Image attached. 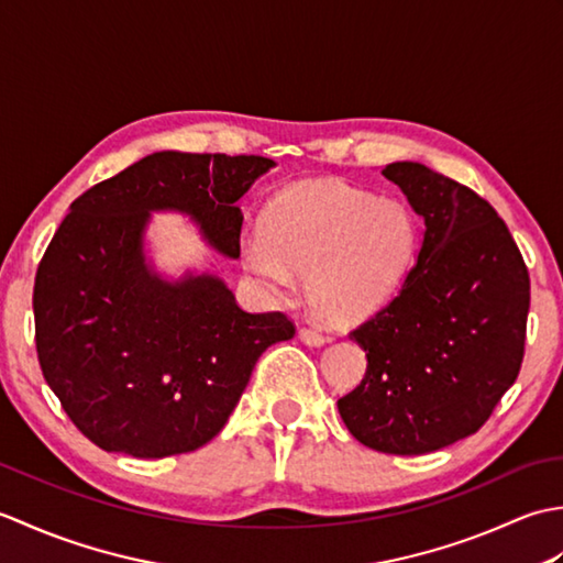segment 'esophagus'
Returning a JSON list of instances; mask_svg holds the SVG:
<instances>
[{
    "mask_svg": "<svg viewBox=\"0 0 563 563\" xmlns=\"http://www.w3.org/2000/svg\"><path fill=\"white\" fill-rule=\"evenodd\" d=\"M300 341L302 343H307V345H314V349H319V345H324L327 343V339H324V333L321 331H317V329H300Z\"/></svg>",
    "mask_w": 563,
    "mask_h": 563,
    "instance_id": "1",
    "label": "esophagus"
}]
</instances>
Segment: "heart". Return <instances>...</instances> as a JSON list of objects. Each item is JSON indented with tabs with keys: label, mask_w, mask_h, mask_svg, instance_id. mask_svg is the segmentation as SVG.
I'll return each mask as SVG.
<instances>
[{
	"label": "heart",
	"mask_w": 563,
	"mask_h": 563,
	"mask_svg": "<svg viewBox=\"0 0 563 563\" xmlns=\"http://www.w3.org/2000/svg\"><path fill=\"white\" fill-rule=\"evenodd\" d=\"M416 251V220L399 200L343 181L292 186L266 210V234H246L242 263L273 297L307 275V300L329 321L365 319L399 288Z\"/></svg>",
	"instance_id": "b5f03b06"
}]
</instances>
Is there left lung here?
<instances>
[{"instance_id":"8db88e82","label":"left lung","mask_w":563,"mask_h":563,"mask_svg":"<svg viewBox=\"0 0 563 563\" xmlns=\"http://www.w3.org/2000/svg\"><path fill=\"white\" fill-rule=\"evenodd\" d=\"M426 232L394 300L351 339L367 355L339 399L351 435L377 452L423 454L479 430L520 373L528 266L488 202L418 162H394Z\"/></svg>"}]
</instances>
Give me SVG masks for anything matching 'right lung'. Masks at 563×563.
<instances>
[{
	"label": "right lung",
	"instance_id": "add662e5",
	"mask_svg": "<svg viewBox=\"0 0 563 563\" xmlns=\"http://www.w3.org/2000/svg\"><path fill=\"white\" fill-rule=\"evenodd\" d=\"M273 159L154 152L69 206L35 273L43 377L93 445L142 460L220 433L261 353L295 336L280 312L251 314L212 273L169 280L145 236L152 212H181L210 249L239 258V198Z\"/></svg>",
	"mask_w": 563,
	"mask_h": 563
}]
</instances>
